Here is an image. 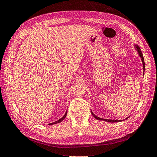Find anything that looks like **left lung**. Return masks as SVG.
Listing matches in <instances>:
<instances>
[{
    "label": "left lung",
    "instance_id": "left-lung-1",
    "mask_svg": "<svg viewBox=\"0 0 157 157\" xmlns=\"http://www.w3.org/2000/svg\"><path fill=\"white\" fill-rule=\"evenodd\" d=\"M135 48L136 51H137L139 56H140V57H141V61H142L143 69H144V72H145V62H144V57H143L142 52H141V49H140V46H139L138 45H135ZM91 114H92L93 116H94V117H95L96 119H97L98 120H103V121H105V122H122V121H124V120L128 119V118L129 117H126V119L122 120H107V119H103V118H100V117H99L96 116V115H94L93 112L91 111Z\"/></svg>",
    "mask_w": 157,
    "mask_h": 157
}]
</instances>
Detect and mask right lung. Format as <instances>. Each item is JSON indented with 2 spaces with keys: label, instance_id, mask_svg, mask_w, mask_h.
Wrapping results in <instances>:
<instances>
[{
  "label": "right lung",
  "instance_id": "obj_1",
  "mask_svg": "<svg viewBox=\"0 0 157 157\" xmlns=\"http://www.w3.org/2000/svg\"><path fill=\"white\" fill-rule=\"evenodd\" d=\"M67 111H66V113H65V115H63V117H62L61 119H59V120H57V121H56V122H52V123H51L50 124L51 125H52V124H57V123H60V122H61L62 121H63L65 118H66V115H67Z\"/></svg>",
  "mask_w": 157,
  "mask_h": 157
}]
</instances>
